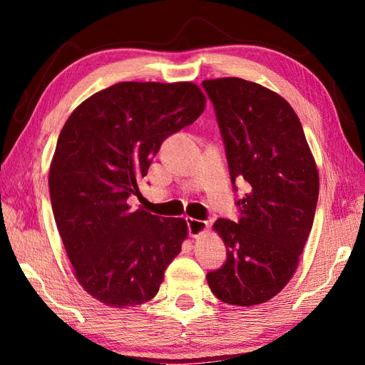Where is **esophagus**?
I'll return each instance as SVG.
<instances>
[{"label":"esophagus","instance_id":"obj_1","mask_svg":"<svg viewBox=\"0 0 365 365\" xmlns=\"http://www.w3.org/2000/svg\"><path fill=\"white\" fill-rule=\"evenodd\" d=\"M187 226H188V234L190 237L196 238L200 234H204L207 230V222L200 221V220H195V218H187Z\"/></svg>","mask_w":365,"mask_h":365}]
</instances>
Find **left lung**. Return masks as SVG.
I'll return each instance as SVG.
<instances>
[{
	"mask_svg": "<svg viewBox=\"0 0 365 365\" xmlns=\"http://www.w3.org/2000/svg\"><path fill=\"white\" fill-rule=\"evenodd\" d=\"M202 88L215 108L232 187L246 180L250 188L237 200V222H215L227 260L207 273V282L227 304H262L298 268L319 200V170L297 113L276 92L242 78L205 80Z\"/></svg>",
	"mask_w": 365,
	"mask_h": 365,
	"instance_id": "1",
	"label": "left lung"
}]
</instances>
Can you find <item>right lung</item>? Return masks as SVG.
<instances>
[{
    "label": "right lung",
    "instance_id": "1",
    "mask_svg": "<svg viewBox=\"0 0 365 365\" xmlns=\"http://www.w3.org/2000/svg\"><path fill=\"white\" fill-rule=\"evenodd\" d=\"M205 108L195 83L113 84L76 108L61 130L48 185L54 221L80 285L111 307L152 299L188 235L182 218L138 208V180L168 136Z\"/></svg>",
    "mask_w": 365,
    "mask_h": 365
}]
</instances>
